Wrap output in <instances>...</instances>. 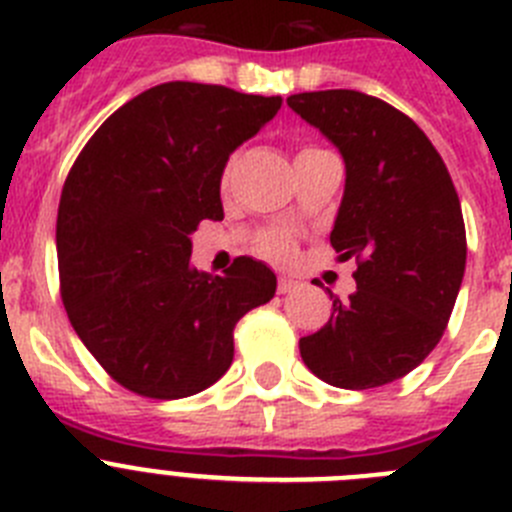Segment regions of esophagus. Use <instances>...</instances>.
<instances>
[{"mask_svg":"<svg viewBox=\"0 0 512 512\" xmlns=\"http://www.w3.org/2000/svg\"><path fill=\"white\" fill-rule=\"evenodd\" d=\"M293 288H298V280L288 278V275H280V278H278V293H290Z\"/></svg>","mask_w":512,"mask_h":512,"instance_id":"esophagus-1","label":"esophagus"}]
</instances>
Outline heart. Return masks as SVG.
Wrapping results in <instances>:
<instances>
[{
  "mask_svg": "<svg viewBox=\"0 0 512 512\" xmlns=\"http://www.w3.org/2000/svg\"><path fill=\"white\" fill-rule=\"evenodd\" d=\"M260 250L265 252V255L273 257V260H285V257L290 255V239L285 237L283 232L267 234V237L262 239Z\"/></svg>",
  "mask_w": 512,
  "mask_h": 512,
  "instance_id": "heart-1",
  "label": "heart"
}]
</instances>
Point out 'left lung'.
Masks as SVG:
<instances>
[{"instance_id":"8db88e82","label":"left lung","mask_w":512,"mask_h":512,"mask_svg":"<svg viewBox=\"0 0 512 512\" xmlns=\"http://www.w3.org/2000/svg\"><path fill=\"white\" fill-rule=\"evenodd\" d=\"M288 107L342 153L347 181L331 247L357 260V293L298 347L334 388H380L439 344L467 265L462 206L423 130L362 91L288 96Z\"/></svg>"}]
</instances>
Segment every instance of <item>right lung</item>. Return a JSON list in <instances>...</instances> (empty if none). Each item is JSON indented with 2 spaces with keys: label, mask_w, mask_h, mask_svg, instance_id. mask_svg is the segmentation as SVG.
<instances>
[{
  "label": "right lung",
  "mask_w": 512,
  "mask_h": 512,
  "mask_svg": "<svg viewBox=\"0 0 512 512\" xmlns=\"http://www.w3.org/2000/svg\"><path fill=\"white\" fill-rule=\"evenodd\" d=\"M280 104L168 81L119 107L73 163L55 224L63 306L132 393L176 400L214 385L232 365L237 321L275 296V273L252 257L224 275L191 267V234L222 222L229 155Z\"/></svg>",
  "instance_id": "right-lung-1"
}]
</instances>
